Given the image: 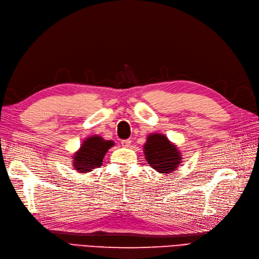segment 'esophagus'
I'll use <instances>...</instances> for the list:
<instances>
[{
    "instance_id": "34e87169",
    "label": "esophagus",
    "mask_w": 259,
    "mask_h": 259,
    "mask_svg": "<svg viewBox=\"0 0 259 259\" xmlns=\"http://www.w3.org/2000/svg\"><path fill=\"white\" fill-rule=\"evenodd\" d=\"M130 144H131V140H122L121 141V145L123 146V147H129L130 146Z\"/></svg>"
}]
</instances>
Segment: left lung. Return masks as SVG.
<instances>
[{"label":"left lung","mask_w":259,"mask_h":259,"mask_svg":"<svg viewBox=\"0 0 259 259\" xmlns=\"http://www.w3.org/2000/svg\"><path fill=\"white\" fill-rule=\"evenodd\" d=\"M147 162L153 169L160 173H169L178 168L181 154L175 145L162 135H152L144 145Z\"/></svg>","instance_id":"1"}]
</instances>
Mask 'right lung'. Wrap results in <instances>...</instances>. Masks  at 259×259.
<instances>
[{"label":"right lung","mask_w":259,"mask_h":259,"mask_svg":"<svg viewBox=\"0 0 259 259\" xmlns=\"http://www.w3.org/2000/svg\"><path fill=\"white\" fill-rule=\"evenodd\" d=\"M113 145L114 142L105 141L98 136L88 138L74 157L75 170L80 173H87L100 168L107 149Z\"/></svg>","instance_id":"obj_1"}]
</instances>
